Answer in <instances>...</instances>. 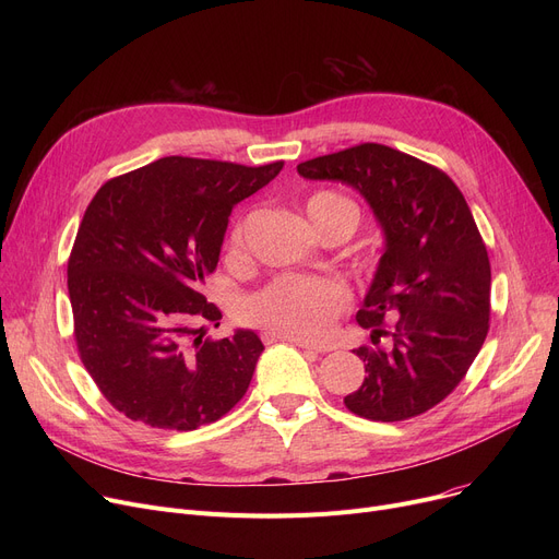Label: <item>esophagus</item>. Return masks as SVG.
Wrapping results in <instances>:
<instances>
[{
    "mask_svg": "<svg viewBox=\"0 0 559 559\" xmlns=\"http://www.w3.org/2000/svg\"><path fill=\"white\" fill-rule=\"evenodd\" d=\"M262 340L267 342V344H272V342H289V344H295V346H299V348H310V350H314V354H324V350H329V348H324V346H314L312 342H306V340H297V337H285V335H278V333H264L262 335Z\"/></svg>",
    "mask_w": 559,
    "mask_h": 559,
    "instance_id": "obj_1",
    "label": "esophagus"
}]
</instances>
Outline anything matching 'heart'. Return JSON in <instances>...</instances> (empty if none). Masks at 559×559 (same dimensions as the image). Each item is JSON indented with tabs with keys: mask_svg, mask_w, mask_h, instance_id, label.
Returning <instances> with one entry per match:
<instances>
[{
	"mask_svg": "<svg viewBox=\"0 0 559 559\" xmlns=\"http://www.w3.org/2000/svg\"><path fill=\"white\" fill-rule=\"evenodd\" d=\"M312 226L344 224L354 233L360 224L358 205L333 190H319L306 203ZM247 222H235L228 233V253L242 255ZM348 292L337 281L278 276L242 304V314L253 326L297 340L324 337L335 317L346 308Z\"/></svg>",
	"mask_w": 559,
	"mask_h": 559,
	"instance_id": "obj_1",
	"label": "heart"
}]
</instances>
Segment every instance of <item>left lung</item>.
Wrapping results in <instances>:
<instances>
[{"instance_id": "1", "label": "left lung", "mask_w": 559, "mask_h": 559, "mask_svg": "<svg viewBox=\"0 0 559 559\" xmlns=\"http://www.w3.org/2000/svg\"><path fill=\"white\" fill-rule=\"evenodd\" d=\"M297 169L356 188L385 235L356 319L373 344L390 337V346L356 348L367 376L344 405L371 421L426 413L460 385L489 331L491 267L472 211L442 169L385 144H356Z\"/></svg>"}]
</instances>
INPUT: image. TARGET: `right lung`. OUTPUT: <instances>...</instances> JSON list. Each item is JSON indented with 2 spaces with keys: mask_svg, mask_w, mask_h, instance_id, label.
Wrapping results in <instances>:
<instances>
[{
  "mask_svg": "<svg viewBox=\"0 0 559 559\" xmlns=\"http://www.w3.org/2000/svg\"><path fill=\"white\" fill-rule=\"evenodd\" d=\"M281 169L283 160L167 156L97 190L68 260V289L81 362L117 413L186 432L245 396L264 346L245 329L203 340L222 312L201 289L217 270L233 205Z\"/></svg>",
  "mask_w": 559,
  "mask_h": 559,
  "instance_id": "right-lung-1",
  "label": "right lung"
}]
</instances>
